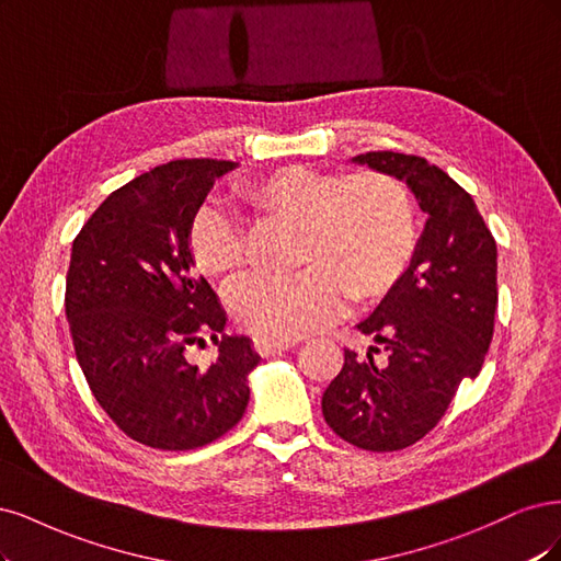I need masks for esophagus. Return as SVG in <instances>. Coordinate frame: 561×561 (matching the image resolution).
<instances>
[{"label": "esophagus", "instance_id": "esophagus-1", "mask_svg": "<svg viewBox=\"0 0 561 561\" xmlns=\"http://www.w3.org/2000/svg\"><path fill=\"white\" fill-rule=\"evenodd\" d=\"M296 345H298V340H291V337H254V350L261 356L277 354L282 350H291Z\"/></svg>", "mask_w": 561, "mask_h": 561}]
</instances>
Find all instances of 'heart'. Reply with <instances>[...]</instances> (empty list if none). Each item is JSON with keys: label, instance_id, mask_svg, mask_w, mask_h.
<instances>
[{"label": "heart", "instance_id": "obj_1", "mask_svg": "<svg viewBox=\"0 0 561 561\" xmlns=\"http://www.w3.org/2000/svg\"><path fill=\"white\" fill-rule=\"evenodd\" d=\"M256 211L302 221L298 273H251L228 288V310L249 333L300 337L329 327L358 300L385 296L403 279L417 251V214L408 186L387 172L340 174L288 165L242 186ZM191 256L203 275L219 279L247 261L244 221L209 203L188 230Z\"/></svg>", "mask_w": 561, "mask_h": 561}]
</instances>
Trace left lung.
Returning <instances> with one entry per match:
<instances>
[{
  "label": "left lung",
  "mask_w": 561,
  "mask_h": 561,
  "mask_svg": "<svg viewBox=\"0 0 561 561\" xmlns=\"http://www.w3.org/2000/svg\"><path fill=\"white\" fill-rule=\"evenodd\" d=\"M354 160L403 179L428 219L403 279L356 327L379 347L345 350L321 412L350 445L396 451L422 440L461 379L482 370L499 305L496 242L473 197L424 158L368 151Z\"/></svg>",
  "instance_id": "left-lung-1"
}]
</instances>
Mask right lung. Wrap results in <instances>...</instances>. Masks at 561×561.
I'll return each instance as SVG.
<instances>
[{"label": "right lung", "instance_id": "right-lung-1", "mask_svg": "<svg viewBox=\"0 0 561 561\" xmlns=\"http://www.w3.org/2000/svg\"><path fill=\"white\" fill-rule=\"evenodd\" d=\"M232 160L184 158L116 188L71 244L65 312L85 382L133 440L195 449L221 438L249 403L259 364L249 337L226 335V312L195 273L193 216ZM209 334L220 356L197 369L185 358Z\"/></svg>", "mask_w": 561, "mask_h": 561}]
</instances>
